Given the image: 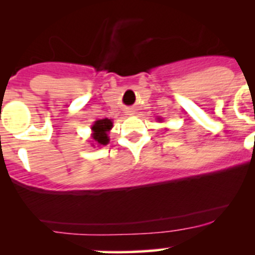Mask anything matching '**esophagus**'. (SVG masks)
Listing matches in <instances>:
<instances>
[{
    "label": "esophagus",
    "instance_id": "obj_1",
    "mask_svg": "<svg viewBox=\"0 0 255 255\" xmlns=\"http://www.w3.org/2000/svg\"><path fill=\"white\" fill-rule=\"evenodd\" d=\"M128 113H129V115H133V113H134V112H133V111H128Z\"/></svg>",
    "mask_w": 255,
    "mask_h": 255
}]
</instances>
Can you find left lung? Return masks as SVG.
Masks as SVG:
<instances>
[{"instance_id":"8db88e82","label":"left lung","mask_w":255,"mask_h":255,"mask_svg":"<svg viewBox=\"0 0 255 255\" xmlns=\"http://www.w3.org/2000/svg\"><path fill=\"white\" fill-rule=\"evenodd\" d=\"M159 121H160V118H159Z\"/></svg>"}]
</instances>
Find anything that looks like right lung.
Wrapping results in <instances>:
<instances>
[{
    "label": "right lung",
    "instance_id": "add662e5",
    "mask_svg": "<svg viewBox=\"0 0 255 255\" xmlns=\"http://www.w3.org/2000/svg\"><path fill=\"white\" fill-rule=\"evenodd\" d=\"M113 127V122L109 118L99 120L94 123L91 127L92 129V142L97 145H106L110 142L109 132Z\"/></svg>",
    "mask_w": 255,
    "mask_h": 255
}]
</instances>
